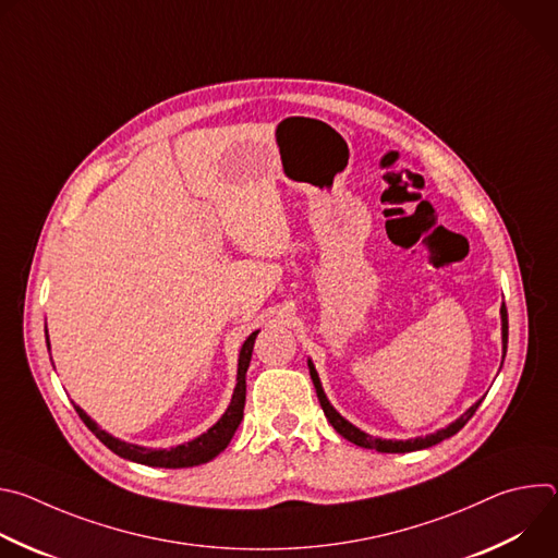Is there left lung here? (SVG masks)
Returning a JSON list of instances; mask_svg holds the SVG:
<instances>
[{
	"instance_id": "8db88e82",
	"label": "left lung",
	"mask_w": 558,
	"mask_h": 558,
	"mask_svg": "<svg viewBox=\"0 0 558 558\" xmlns=\"http://www.w3.org/2000/svg\"><path fill=\"white\" fill-rule=\"evenodd\" d=\"M501 340H504V357H506V351H508V311H506V304H501ZM504 364V360H501ZM308 373H311V379H313V386H315V392H317V400H320V407L329 420V424L344 437L349 439L351 444L355 446H362V448H371V450H377V452H413V450H422V448H430L448 437H452L454 433H459L468 420L474 415V411L480 409L482 400L472 404L459 420H454L452 424H448L446 428L433 433V435H426V437H415V439H407V441H397V439H379V437H373L360 428H355L351 422H347L333 407L331 402L327 400V395L323 390V384H320V377H317V371L313 366V362L308 360Z\"/></svg>"
}]
</instances>
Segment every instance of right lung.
<instances>
[{
  "instance_id": "obj_1",
  "label": "right lung",
  "mask_w": 558,
  "mask_h": 558,
  "mask_svg": "<svg viewBox=\"0 0 558 558\" xmlns=\"http://www.w3.org/2000/svg\"><path fill=\"white\" fill-rule=\"evenodd\" d=\"M256 336H258V331H254L241 349V357H238V377H235L238 381H235L231 402H229L225 415L207 433H203L201 437H196L187 444H181V446L170 448V450H154V448H145V446H136V444H125V441L112 437L110 433L101 430L84 413V409L74 407V411L78 413V417L84 420V424L97 435V439L104 446H108L114 454H119L123 459H130V461L143 463V465H154V468H192V465L207 463L229 446L235 428L241 426V422H243L245 395H247L245 375H247V368H250V362H252V351H254ZM46 342H48V338H46ZM48 351H50V342H48Z\"/></svg>"
}]
</instances>
